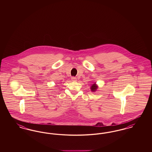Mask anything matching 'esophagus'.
Masks as SVG:
<instances>
[{"label":"esophagus","mask_w":152,"mask_h":152,"mask_svg":"<svg viewBox=\"0 0 152 152\" xmlns=\"http://www.w3.org/2000/svg\"><path fill=\"white\" fill-rule=\"evenodd\" d=\"M71 80H72L73 81H77V78L76 77H72L71 78Z\"/></svg>","instance_id":"esophagus-1"}]
</instances>
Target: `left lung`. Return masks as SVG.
Instances as JSON below:
<instances>
[{"label": "left lung", "instance_id": "8db88e82", "mask_svg": "<svg viewBox=\"0 0 152 152\" xmlns=\"http://www.w3.org/2000/svg\"><path fill=\"white\" fill-rule=\"evenodd\" d=\"M98 86L96 84V83H94V84H92L91 86V91L92 92H94L95 91H96V90L98 88Z\"/></svg>", "mask_w": 152, "mask_h": 152}]
</instances>
